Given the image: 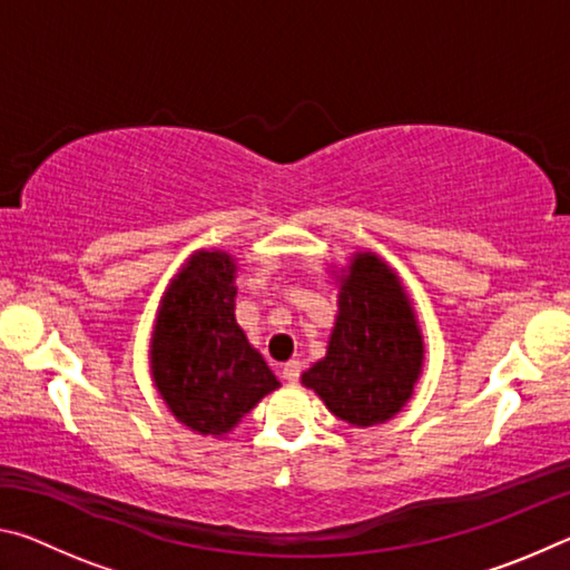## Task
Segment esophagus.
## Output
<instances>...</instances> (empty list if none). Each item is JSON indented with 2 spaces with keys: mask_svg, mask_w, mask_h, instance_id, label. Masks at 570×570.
<instances>
[{
  "mask_svg": "<svg viewBox=\"0 0 570 570\" xmlns=\"http://www.w3.org/2000/svg\"><path fill=\"white\" fill-rule=\"evenodd\" d=\"M298 374H302V362L292 360V362H286V364L282 366V377H284L288 384L298 382Z\"/></svg>",
  "mask_w": 570,
  "mask_h": 570,
  "instance_id": "1",
  "label": "esophagus"
}]
</instances>
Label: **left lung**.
<instances>
[{
	"label": "left lung",
	"mask_w": 570,
	"mask_h": 570,
	"mask_svg": "<svg viewBox=\"0 0 570 570\" xmlns=\"http://www.w3.org/2000/svg\"><path fill=\"white\" fill-rule=\"evenodd\" d=\"M422 360V332L397 274L372 250L354 254L340 276L326 356L302 374V384L340 420L372 428L407 404Z\"/></svg>",
	"instance_id": "left-lung-1"
}]
</instances>
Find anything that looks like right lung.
<instances>
[{
    "instance_id": "add662e5",
    "label": "right lung",
    "mask_w": 570,
    "mask_h": 570,
    "mask_svg": "<svg viewBox=\"0 0 570 570\" xmlns=\"http://www.w3.org/2000/svg\"><path fill=\"white\" fill-rule=\"evenodd\" d=\"M234 282V256L198 250L170 282L153 330V382L173 417L200 435H226L278 387L236 324Z\"/></svg>"
}]
</instances>
